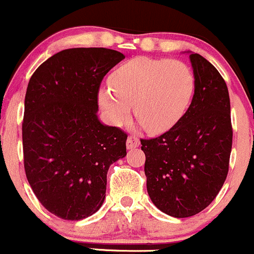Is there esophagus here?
Segmentation results:
<instances>
[{
  "label": "esophagus",
  "mask_w": 254,
  "mask_h": 254,
  "mask_svg": "<svg viewBox=\"0 0 254 254\" xmlns=\"http://www.w3.org/2000/svg\"><path fill=\"white\" fill-rule=\"evenodd\" d=\"M139 145V139L135 135H129L127 138V149H133Z\"/></svg>",
  "instance_id": "1"
}]
</instances>
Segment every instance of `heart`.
<instances>
[{"mask_svg":"<svg viewBox=\"0 0 254 254\" xmlns=\"http://www.w3.org/2000/svg\"><path fill=\"white\" fill-rule=\"evenodd\" d=\"M101 87L99 101L116 126L135 117L150 133L167 132L182 120L191 102L195 79L180 60L137 57L120 65Z\"/></svg>","mask_w":254,"mask_h":254,"instance_id":"heart-1","label":"heart"}]
</instances>
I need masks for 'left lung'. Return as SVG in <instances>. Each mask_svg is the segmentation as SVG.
Here are the masks:
<instances>
[{
    "label": "left lung",
    "instance_id": "left-lung-1",
    "mask_svg": "<svg viewBox=\"0 0 254 254\" xmlns=\"http://www.w3.org/2000/svg\"><path fill=\"white\" fill-rule=\"evenodd\" d=\"M187 53L195 79L189 109L168 132L140 139L148 195L160 211L177 218L196 215L213 201L232 148L227 85L204 57Z\"/></svg>",
    "mask_w": 254,
    "mask_h": 254
}]
</instances>
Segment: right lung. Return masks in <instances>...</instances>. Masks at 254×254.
<instances>
[{
	"label": "right lung",
	"instance_id": "1",
	"mask_svg": "<svg viewBox=\"0 0 254 254\" xmlns=\"http://www.w3.org/2000/svg\"><path fill=\"white\" fill-rule=\"evenodd\" d=\"M124 59L106 48L65 49L28 82L24 170L37 199L63 220H82L102 206L110 165L127 154L126 133L97 117L100 84Z\"/></svg>",
	"mask_w": 254,
	"mask_h": 254
}]
</instances>
